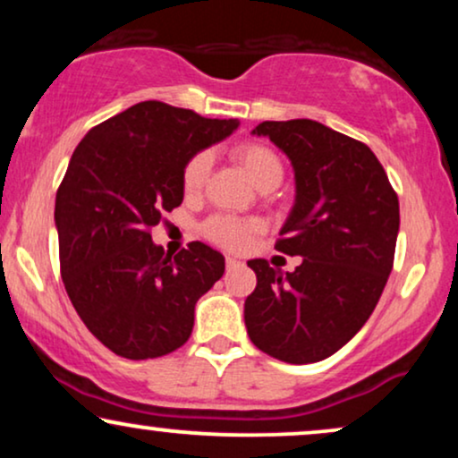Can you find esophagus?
I'll use <instances>...</instances> for the list:
<instances>
[{"instance_id": "1", "label": "esophagus", "mask_w": 458, "mask_h": 458, "mask_svg": "<svg viewBox=\"0 0 458 458\" xmlns=\"http://www.w3.org/2000/svg\"><path fill=\"white\" fill-rule=\"evenodd\" d=\"M239 267H243V262L236 260V259H233V256H228V259H225V269H228V271L239 269Z\"/></svg>"}]
</instances>
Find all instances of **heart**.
<instances>
[{
    "label": "heart",
    "instance_id": "1",
    "mask_svg": "<svg viewBox=\"0 0 458 458\" xmlns=\"http://www.w3.org/2000/svg\"><path fill=\"white\" fill-rule=\"evenodd\" d=\"M233 157L259 189H276L282 182V159L269 146L259 144V141H243V144L234 146ZM211 152L207 150L196 152L185 163V167H182V189H185L187 196H198L202 191V187L207 185L208 172H211ZM262 228H265V224L260 219H236L228 217V215H215L204 224V234L213 243L225 247V250H245L251 236L259 234Z\"/></svg>",
    "mask_w": 458,
    "mask_h": 458
}]
</instances>
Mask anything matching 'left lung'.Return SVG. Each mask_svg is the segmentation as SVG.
Masks as SVG:
<instances>
[{
  "label": "left lung",
  "instance_id": "1",
  "mask_svg": "<svg viewBox=\"0 0 458 458\" xmlns=\"http://www.w3.org/2000/svg\"><path fill=\"white\" fill-rule=\"evenodd\" d=\"M295 170V204L276 250L301 256L293 273L247 262V335L286 364H312L343 349L379 303L394 265L398 196L366 144L317 120L260 123Z\"/></svg>",
  "mask_w": 458,
  "mask_h": 458
}]
</instances>
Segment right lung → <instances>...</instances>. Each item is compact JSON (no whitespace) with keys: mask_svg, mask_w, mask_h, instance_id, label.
Instances as JSON below:
<instances>
[{"mask_svg":"<svg viewBox=\"0 0 458 458\" xmlns=\"http://www.w3.org/2000/svg\"><path fill=\"white\" fill-rule=\"evenodd\" d=\"M239 120L144 101L105 120L72 152L55 196L62 282L97 340L127 360L176 351L224 256L193 241L172 259L150 228L181 207L182 167Z\"/></svg>","mask_w":458,"mask_h":458,"instance_id":"obj_1","label":"right lung"}]
</instances>
